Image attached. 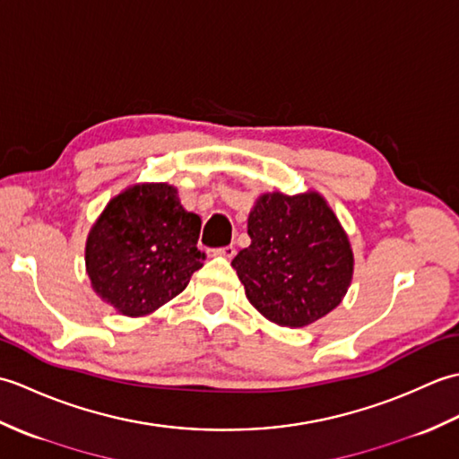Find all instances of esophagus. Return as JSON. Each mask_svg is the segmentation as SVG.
<instances>
[{"instance_id": "1", "label": "esophagus", "mask_w": 459, "mask_h": 459, "mask_svg": "<svg viewBox=\"0 0 459 459\" xmlns=\"http://www.w3.org/2000/svg\"><path fill=\"white\" fill-rule=\"evenodd\" d=\"M214 255H217V256H222V258H232V256H235L237 255V248L235 247H222V248H217V250H214Z\"/></svg>"}]
</instances>
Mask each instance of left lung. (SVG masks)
I'll list each match as a JSON object with an SVG mask.
<instances>
[{"label": "left lung", "instance_id": "1", "mask_svg": "<svg viewBox=\"0 0 459 459\" xmlns=\"http://www.w3.org/2000/svg\"><path fill=\"white\" fill-rule=\"evenodd\" d=\"M250 247L232 260L245 294L280 327H306L343 301L353 248L321 193H262L248 214Z\"/></svg>", "mask_w": 459, "mask_h": 459}]
</instances>
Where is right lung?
<instances>
[{
	"label": "right lung",
	"instance_id": "right-lung-1",
	"mask_svg": "<svg viewBox=\"0 0 459 459\" xmlns=\"http://www.w3.org/2000/svg\"><path fill=\"white\" fill-rule=\"evenodd\" d=\"M201 217L185 211L178 187L135 183L108 201L86 237L91 286L128 317L153 314L187 288L204 255Z\"/></svg>",
	"mask_w": 459,
	"mask_h": 459
}]
</instances>
